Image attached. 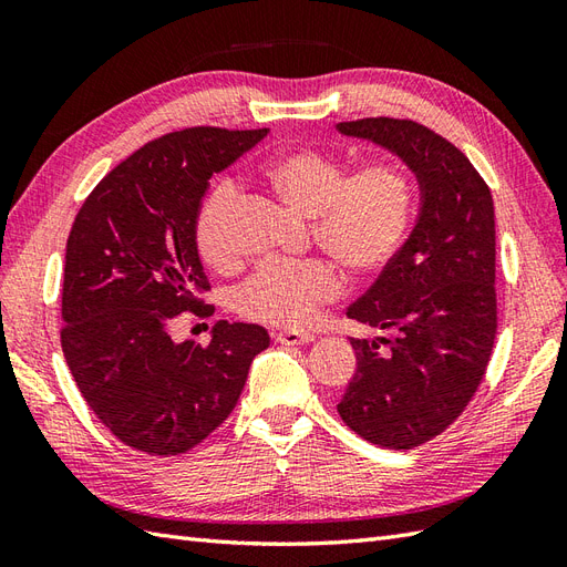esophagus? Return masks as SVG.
Listing matches in <instances>:
<instances>
[{
    "label": "esophagus",
    "mask_w": 567,
    "mask_h": 567,
    "mask_svg": "<svg viewBox=\"0 0 567 567\" xmlns=\"http://www.w3.org/2000/svg\"><path fill=\"white\" fill-rule=\"evenodd\" d=\"M274 340L279 342V346H310L315 340L312 333H298V331H281L274 336Z\"/></svg>",
    "instance_id": "obj_1"
}]
</instances>
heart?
I'll list each match as a JSON object with an SVG mask.
<instances>
[{
    "mask_svg": "<svg viewBox=\"0 0 567 567\" xmlns=\"http://www.w3.org/2000/svg\"><path fill=\"white\" fill-rule=\"evenodd\" d=\"M262 182L288 208L312 215L317 241L352 274L383 269L404 244L414 215V182L394 163H371L346 175L342 163L317 148H286L262 165ZM238 192L219 182L196 217V246L213 269L236 262L231 217ZM342 290V274L323 257L269 260L236 288V312L279 329L310 323Z\"/></svg>",
    "mask_w": 567,
    "mask_h": 567,
    "instance_id": "1",
    "label": "heart"
}]
</instances>
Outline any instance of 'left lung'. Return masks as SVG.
I'll return each instance as SVG.
<instances>
[{
  "mask_svg": "<svg viewBox=\"0 0 567 567\" xmlns=\"http://www.w3.org/2000/svg\"><path fill=\"white\" fill-rule=\"evenodd\" d=\"M400 158L419 184L406 241L348 317L398 329L394 340L350 338L357 371L338 414L357 435L411 450L440 435L483 381L496 333L494 203L463 153L414 120L338 123ZM390 344L379 351L380 342Z\"/></svg>",
  "mask_w": 567,
  "mask_h": 567,
  "instance_id": "1",
  "label": "left lung"
}]
</instances>
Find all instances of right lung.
<instances>
[{"label":"right lung","instance_id":"right-lung-1","mask_svg":"<svg viewBox=\"0 0 567 567\" xmlns=\"http://www.w3.org/2000/svg\"><path fill=\"white\" fill-rule=\"evenodd\" d=\"M267 134L169 132L113 167L73 221L61 348L84 402L127 447H196L231 414L252 359L269 348L257 323L217 321L205 348L167 331L210 288L196 246L208 179Z\"/></svg>","mask_w":567,"mask_h":567}]
</instances>
